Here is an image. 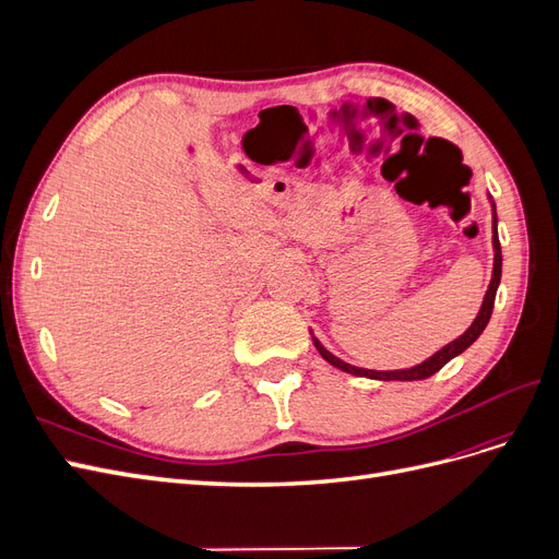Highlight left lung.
Listing matches in <instances>:
<instances>
[{
	"label": "left lung",
	"mask_w": 559,
	"mask_h": 559,
	"mask_svg": "<svg viewBox=\"0 0 559 559\" xmlns=\"http://www.w3.org/2000/svg\"><path fill=\"white\" fill-rule=\"evenodd\" d=\"M489 198V205H492V249H495V267H492V280H489V286L485 292V298H483V306L476 314V319L471 321V326L460 335L454 337L452 343H448L445 347L438 349L436 354H431L429 359H425L417 366H411V368H399V370H370V368H359V366H352L343 359H337L335 354H331L324 345H321L314 333H312V343L317 347V352L324 357L331 366H335L337 370H345V373L349 376H357V378H370V380H399V382H413V380H425V378H431L433 373H438L448 361H452L454 357H460V354L464 349H468L473 343L478 341L480 333L485 331L489 317H492V310H495V298H497V289H499V282H501V245H499V233H497V205L492 195Z\"/></svg>",
	"instance_id": "obj_1"
}]
</instances>
